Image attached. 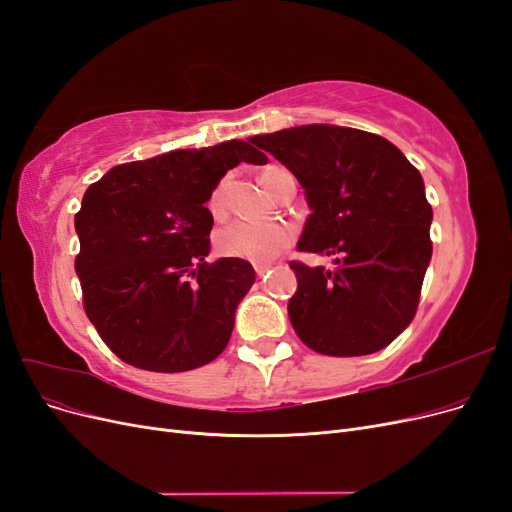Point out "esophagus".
I'll use <instances>...</instances> for the list:
<instances>
[{
  "mask_svg": "<svg viewBox=\"0 0 512 512\" xmlns=\"http://www.w3.org/2000/svg\"><path fill=\"white\" fill-rule=\"evenodd\" d=\"M269 269H271V265H254V271H256V275H258V277L265 275Z\"/></svg>",
  "mask_w": 512,
  "mask_h": 512,
  "instance_id": "1",
  "label": "esophagus"
}]
</instances>
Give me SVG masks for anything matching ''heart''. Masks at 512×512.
Returning a JSON list of instances; mask_svg holds the SVG:
<instances>
[{
	"mask_svg": "<svg viewBox=\"0 0 512 512\" xmlns=\"http://www.w3.org/2000/svg\"><path fill=\"white\" fill-rule=\"evenodd\" d=\"M286 170L282 168H267L262 173V183L269 192H275L277 177ZM226 190H228V177L215 183V188L209 194V211L213 215H222L226 209ZM294 239V230L286 222H250V220H235L222 226L215 232V250L226 258H241L258 262L275 260L284 250H288Z\"/></svg>",
	"mask_w": 512,
	"mask_h": 512,
	"instance_id": "1",
	"label": "heart"
}]
</instances>
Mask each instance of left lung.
Returning <instances> with one entry per match:
<instances>
[{
    "instance_id": "8db88e82",
    "label": "left lung",
    "mask_w": 512,
    "mask_h": 512,
    "mask_svg": "<svg viewBox=\"0 0 512 512\" xmlns=\"http://www.w3.org/2000/svg\"><path fill=\"white\" fill-rule=\"evenodd\" d=\"M252 143L305 190L312 209L299 252L335 256V269L290 262L292 329L314 352L363 356L412 322L431 260V205L418 170L386 138L312 123Z\"/></svg>"
}]
</instances>
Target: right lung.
<instances>
[{"label":"right lung","instance_id":"add662e5","mask_svg":"<svg viewBox=\"0 0 512 512\" xmlns=\"http://www.w3.org/2000/svg\"><path fill=\"white\" fill-rule=\"evenodd\" d=\"M252 141L177 149L119 164L91 183L74 215L85 314L102 342L138 369L190 371L226 348L256 273L207 262L211 190L241 162L267 164Z\"/></svg>","mask_w":512,"mask_h":512}]
</instances>
